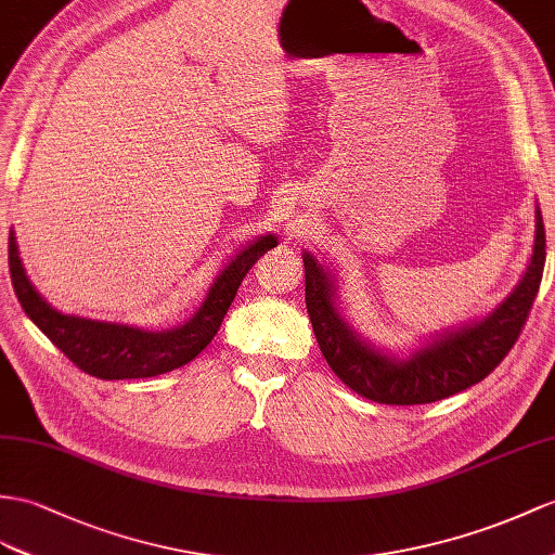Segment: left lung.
<instances>
[{
    "label": "left lung",
    "mask_w": 555,
    "mask_h": 555,
    "mask_svg": "<svg viewBox=\"0 0 555 555\" xmlns=\"http://www.w3.org/2000/svg\"><path fill=\"white\" fill-rule=\"evenodd\" d=\"M546 261L542 209L534 205V242L518 285L490 313L426 336L408 353H393L360 334L341 313L339 275L304 251L306 308L332 372L356 393L386 404H426L482 382L520 336Z\"/></svg>",
    "instance_id": "1"
}]
</instances>
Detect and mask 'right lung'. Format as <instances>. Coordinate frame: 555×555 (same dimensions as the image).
Instances as JSON below:
<instances>
[{"label": "right lung", "instance_id": "right-lung-1", "mask_svg": "<svg viewBox=\"0 0 555 555\" xmlns=\"http://www.w3.org/2000/svg\"><path fill=\"white\" fill-rule=\"evenodd\" d=\"M278 247L273 233L247 242L225 261L207 289L205 301L183 324L171 330H143L125 322L67 315L53 308L23 268L16 233H9V273L18 301L51 344L61 348L79 370L96 379H145L167 374L195 360L219 332L240 282L266 251Z\"/></svg>", "mask_w": 555, "mask_h": 555}]
</instances>
